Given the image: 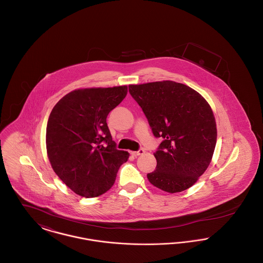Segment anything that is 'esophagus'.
<instances>
[{
	"label": "esophagus",
	"mask_w": 263,
	"mask_h": 263,
	"mask_svg": "<svg viewBox=\"0 0 263 263\" xmlns=\"http://www.w3.org/2000/svg\"><path fill=\"white\" fill-rule=\"evenodd\" d=\"M144 153H145V151L143 150V149H140V150L136 151V152H132V155L134 157H137V156H140V155H143Z\"/></svg>",
	"instance_id": "1"
}]
</instances>
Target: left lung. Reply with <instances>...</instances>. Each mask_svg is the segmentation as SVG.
<instances>
[{"mask_svg": "<svg viewBox=\"0 0 263 263\" xmlns=\"http://www.w3.org/2000/svg\"><path fill=\"white\" fill-rule=\"evenodd\" d=\"M155 137L163 138L151 183L175 193L191 187L212 160L217 141L211 106L193 88L173 81L130 85Z\"/></svg>", "mask_w": 263, "mask_h": 263, "instance_id": "8db88e82", "label": "left lung"}]
</instances>
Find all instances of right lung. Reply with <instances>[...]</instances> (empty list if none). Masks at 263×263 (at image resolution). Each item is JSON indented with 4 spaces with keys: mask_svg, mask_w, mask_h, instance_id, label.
Segmentation results:
<instances>
[{
    "mask_svg": "<svg viewBox=\"0 0 263 263\" xmlns=\"http://www.w3.org/2000/svg\"><path fill=\"white\" fill-rule=\"evenodd\" d=\"M127 86L76 89L53 107L46 128L51 166L76 194L98 197L112 186L129 153L117 150L106 123Z\"/></svg>",
    "mask_w": 263,
    "mask_h": 263,
    "instance_id": "right-lung-1",
    "label": "right lung"
}]
</instances>
